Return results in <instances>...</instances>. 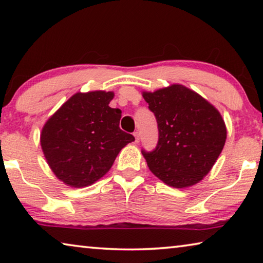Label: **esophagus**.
Wrapping results in <instances>:
<instances>
[{
  "label": "esophagus",
  "mask_w": 263,
  "mask_h": 263,
  "mask_svg": "<svg viewBox=\"0 0 263 263\" xmlns=\"http://www.w3.org/2000/svg\"><path fill=\"white\" fill-rule=\"evenodd\" d=\"M133 136H135V138H136V142H137V144H138V142L140 141V133L137 131V132L133 133Z\"/></svg>",
  "instance_id": "esophagus-1"
}]
</instances>
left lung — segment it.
Returning <instances> with one entry per match:
<instances>
[{"label": "left lung", "instance_id": "1", "mask_svg": "<svg viewBox=\"0 0 263 263\" xmlns=\"http://www.w3.org/2000/svg\"><path fill=\"white\" fill-rule=\"evenodd\" d=\"M158 123L152 152L141 151L153 174L174 188L198 183L215 164L226 140V126L215 106L182 84L142 92Z\"/></svg>", "mask_w": 263, "mask_h": 263}]
</instances>
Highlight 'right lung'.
Segmentation results:
<instances>
[{"label":"right lung","mask_w":263,"mask_h":263,"mask_svg":"<svg viewBox=\"0 0 263 263\" xmlns=\"http://www.w3.org/2000/svg\"><path fill=\"white\" fill-rule=\"evenodd\" d=\"M112 91L77 92L45 123L41 145L54 175L83 188L104 176L135 137L119 128L122 111L110 108Z\"/></svg>","instance_id":"right-lung-1"}]
</instances>
